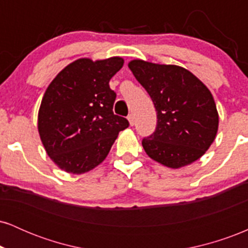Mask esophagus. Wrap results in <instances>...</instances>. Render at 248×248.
Listing matches in <instances>:
<instances>
[{"label":"esophagus","instance_id":"34e87169","mask_svg":"<svg viewBox=\"0 0 248 248\" xmlns=\"http://www.w3.org/2000/svg\"><path fill=\"white\" fill-rule=\"evenodd\" d=\"M127 119H128V121H129L130 126H134V124H135V118H134V115L129 114L127 116Z\"/></svg>","mask_w":248,"mask_h":248}]
</instances>
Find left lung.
Wrapping results in <instances>:
<instances>
[{
    "instance_id": "obj_1",
    "label": "left lung",
    "mask_w": 248,
    "mask_h": 248,
    "mask_svg": "<svg viewBox=\"0 0 248 248\" xmlns=\"http://www.w3.org/2000/svg\"><path fill=\"white\" fill-rule=\"evenodd\" d=\"M128 67L146 88L157 112L155 133L142 141L147 155L171 169L201 158L215 141L219 126L209 88L177 65L133 59Z\"/></svg>"
}]
</instances>
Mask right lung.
Instances as JSON below:
<instances>
[{
	"mask_svg": "<svg viewBox=\"0 0 248 248\" xmlns=\"http://www.w3.org/2000/svg\"><path fill=\"white\" fill-rule=\"evenodd\" d=\"M124 58H79L50 82L38 110V133L45 152L70 173L88 172L104 162L127 119L113 113L116 94L109 80Z\"/></svg>",
	"mask_w": 248,
	"mask_h": 248,
	"instance_id": "1",
	"label": "right lung"
}]
</instances>
